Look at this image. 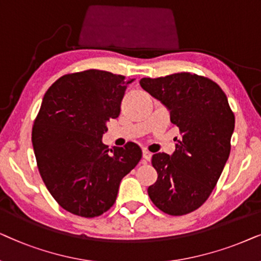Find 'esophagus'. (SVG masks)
Listing matches in <instances>:
<instances>
[{"label": "esophagus", "mask_w": 261, "mask_h": 261, "mask_svg": "<svg viewBox=\"0 0 261 261\" xmlns=\"http://www.w3.org/2000/svg\"><path fill=\"white\" fill-rule=\"evenodd\" d=\"M142 156H143V161H150L152 154L150 151H148L147 149H143V152H142Z\"/></svg>", "instance_id": "obj_1"}]
</instances>
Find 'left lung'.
Masks as SVG:
<instances>
[{"label": "left lung", "mask_w": 261, "mask_h": 261, "mask_svg": "<svg viewBox=\"0 0 261 261\" xmlns=\"http://www.w3.org/2000/svg\"><path fill=\"white\" fill-rule=\"evenodd\" d=\"M140 85L161 101L179 127L175 151L156 152L158 180L148 187L156 207L172 216L192 213L213 192L230 154L235 117L221 87L190 72L144 77Z\"/></svg>", "instance_id": "left-lung-1"}]
</instances>
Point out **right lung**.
<instances>
[{
    "label": "right lung",
    "instance_id": "obj_1",
    "mask_svg": "<svg viewBox=\"0 0 261 261\" xmlns=\"http://www.w3.org/2000/svg\"><path fill=\"white\" fill-rule=\"evenodd\" d=\"M134 79L102 70L62 76L45 93L32 128L34 155L48 192L69 213L96 217L116 201L121 179L140 162L136 143L109 149L106 123L120 113Z\"/></svg>",
    "mask_w": 261,
    "mask_h": 261
}]
</instances>
